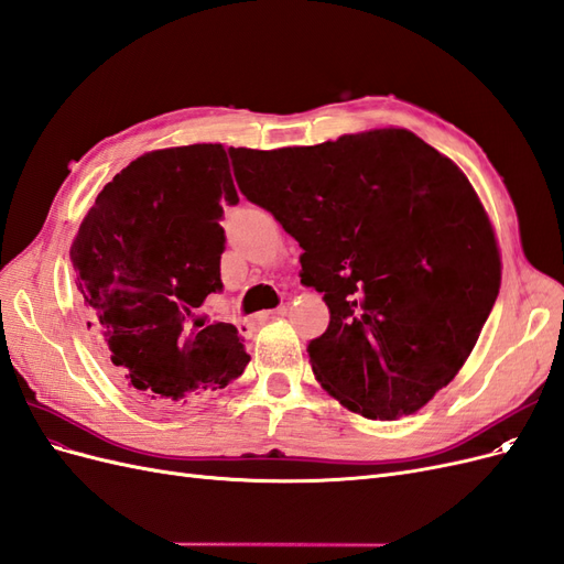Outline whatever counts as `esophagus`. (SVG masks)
Returning a JSON list of instances; mask_svg holds the SVG:
<instances>
[{
  "label": "esophagus",
  "instance_id": "obj_1",
  "mask_svg": "<svg viewBox=\"0 0 564 564\" xmlns=\"http://www.w3.org/2000/svg\"><path fill=\"white\" fill-rule=\"evenodd\" d=\"M286 313L284 305H280V308H272V311H265V313H259L256 315V322H268V319H275V317H282Z\"/></svg>",
  "mask_w": 564,
  "mask_h": 564
}]
</instances>
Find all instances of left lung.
I'll return each mask as SVG.
<instances>
[{"mask_svg": "<svg viewBox=\"0 0 564 564\" xmlns=\"http://www.w3.org/2000/svg\"><path fill=\"white\" fill-rule=\"evenodd\" d=\"M240 193L294 237L329 327L308 344L350 412L414 414L464 367L499 296L501 259L464 172L406 129L308 148H230Z\"/></svg>", "mask_w": 564, "mask_h": 564, "instance_id": "left-lung-1", "label": "left lung"}]
</instances>
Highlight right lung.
Instances as JSON below:
<instances>
[{
  "instance_id": "obj_1",
  "label": "right lung",
  "mask_w": 564,
  "mask_h": 564,
  "mask_svg": "<svg viewBox=\"0 0 564 564\" xmlns=\"http://www.w3.org/2000/svg\"><path fill=\"white\" fill-rule=\"evenodd\" d=\"M224 145L155 150L104 191L70 249L77 286L112 377L152 409L226 388L249 355L228 322L191 324L224 289V204H237Z\"/></svg>"
}]
</instances>
